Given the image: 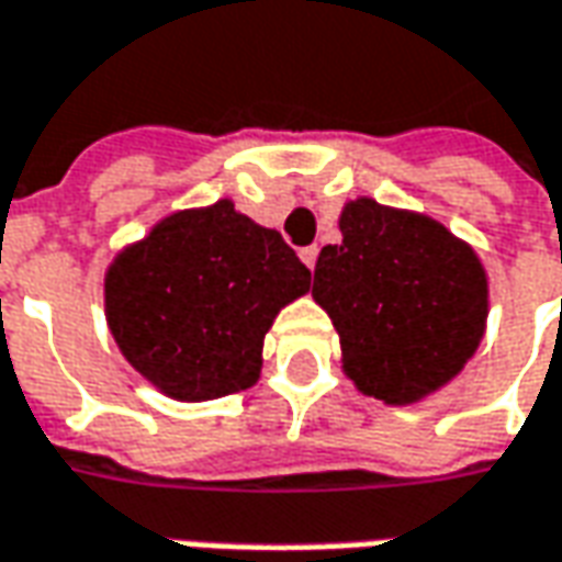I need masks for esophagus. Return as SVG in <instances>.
Returning <instances> with one entry per match:
<instances>
[{"instance_id":"1","label":"esophagus","mask_w":562,"mask_h":562,"mask_svg":"<svg viewBox=\"0 0 562 562\" xmlns=\"http://www.w3.org/2000/svg\"><path fill=\"white\" fill-rule=\"evenodd\" d=\"M300 259L306 262V269L312 272V269H315V259H318V247H303V250H300Z\"/></svg>"}]
</instances>
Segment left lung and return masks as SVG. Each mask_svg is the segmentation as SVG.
I'll list each match as a JSON object with an SVG mask.
<instances>
[{
	"label": "left lung",
	"instance_id": "obj_1",
	"mask_svg": "<svg viewBox=\"0 0 562 562\" xmlns=\"http://www.w3.org/2000/svg\"><path fill=\"white\" fill-rule=\"evenodd\" d=\"M340 232L318 254L312 296L340 334L342 374L383 405H417L483 342V259L427 213L374 198L342 203Z\"/></svg>",
	"mask_w": 562,
	"mask_h": 562
}]
</instances>
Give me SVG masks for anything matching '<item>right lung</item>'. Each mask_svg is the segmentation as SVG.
I'll use <instances>...</instances> for the list:
<instances>
[{
  "label": "right lung",
  "mask_w": 562,
  "mask_h": 562,
  "mask_svg": "<svg viewBox=\"0 0 562 562\" xmlns=\"http://www.w3.org/2000/svg\"><path fill=\"white\" fill-rule=\"evenodd\" d=\"M308 281L284 237L222 198L169 213L111 259L104 318L157 393L210 402L259 380L266 334Z\"/></svg>",
  "instance_id": "obj_1"
}]
</instances>
